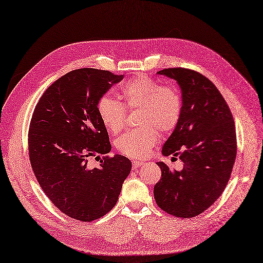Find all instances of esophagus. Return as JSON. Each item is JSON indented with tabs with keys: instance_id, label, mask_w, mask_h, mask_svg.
I'll list each match as a JSON object with an SVG mask.
<instances>
[{
	"instance_id": "34e87169",
	"label": "esophagus",
	"mask_w": 263,
	"mask_h": 263,
	"mask_svg": "<svg viewBox=\"0 0 263 263\" xmlns=\"http://www.w3.org/2000/svg\"><path fill=\"white\" fill-rule=\"evenodd\" d=\"M144 163L143 162H139V161H134L133 162V170H136V168H138V167H140V166H142Z\"/></svg>"
}]
</instances>
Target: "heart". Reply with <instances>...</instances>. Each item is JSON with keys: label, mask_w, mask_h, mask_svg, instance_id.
<instances>
[{"label": "heart", "mask_w": 263, "mask_h": 263, "mask_svg": "<svg viewBox=\"0 0 263 263\" xmlns=\"http://www.w3.org/2000/svg\"><path fill=\"white\" fill-rule=\"evenodd\" d=\"M124 105L110 96H101L97 111L102 124L111 134L125 128L126 108L139 109L137 130L127 132L117 138L116 148L125 156L146 158L156 146L159 134H170L175 129L182 116L183 101L175 87L163 86L145 74H138L120 88Z\"/></svg>", "instance_id": "b5f03b06"}]
</instances>
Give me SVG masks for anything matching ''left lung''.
<instances>
[{
  "instance_id": "1",
  "label": "left lung",
  "mask_w": 263,
  "mask_h": 263,
  "mask_svg": "<svg viewBox=\"0 0 263 263\" xmlns=\"http://www.w3.org/2000/svg\"><path fill=\"white\" fill-rule=\"evenodd\" d=\"M157 73L176 80L182 90L180 123L162 152L164 156L180 157L183 168L175 171L158 162L162 177L154 197L166 213L194 217L220 197L231 176L236 156L234 120L227 101L205 76L185 68Z\"/></svg>"
}]
</instances>
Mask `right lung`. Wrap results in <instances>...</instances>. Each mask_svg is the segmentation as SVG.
<instances>
[{
  "label": "right lung",
  "instance_id": "1",
  "mask_svg": "<svg viewBox=\"0 0 263 263\" xmlns=\"http://www.w3.org/2000/svg\"><path fill=\"white\" fill-rule=\"evenodd\" d=\"M121 79L108 70H72L44 91L32 115V170L54 206L74 220L91 222L109 212L132 170L127 157L107 155L111 145L97 111L99 98ZM97 153L101 164L90 169L87 159Z\"/></svg>",
  "mask_w": 263,
  "mask_h": 263
}]
</instances>
